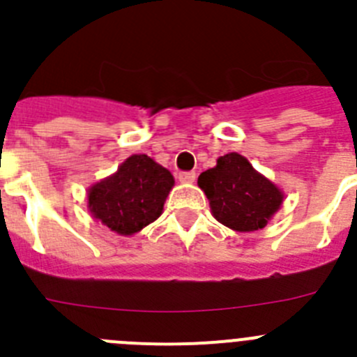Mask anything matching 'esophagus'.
Listing matches in <instances>:
<instances>
[{
    "label": "esophagus",
    "instance_id": "obj_1",
    "mask_svg": "<svg viewBox=\"0 0 357 357\" xmlns=\"http://www.w3.org/2000/svg\"><path fill=\"white\" fill-rule=\"evenodd\" d=\"M178 181L184 182V184H193V182L197 181V173H195V172L178 173Z\"/></svg>",
    "mask_w": 357,
    "mask_h": 357
}]
</instances>
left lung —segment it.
<instances>
[{"instance_id": "left-lung-1", "label": "left lung", "mask_w": 357, "mask_h": 357, "mask_svg": "<svg viewBox=\"0 0 357 357\" xmlns=\"http://www.w3.org/2000/svg\"><path fill=\"white\" fill-rule=\"evenodd\" d=\"M218 222L238 232L263 229L282 204L275 184L252 168L236 151L220 157L216 166L198 176Z\"/></svg>"}]
</instances>
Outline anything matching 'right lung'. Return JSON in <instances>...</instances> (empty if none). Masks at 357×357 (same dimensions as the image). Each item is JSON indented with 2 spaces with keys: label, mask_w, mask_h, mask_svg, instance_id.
<instances>
[{
  "label": "right lung",
  "mask_w": 357,
  "mask_h": 357,
  "mask_svg": "<svg viewBox=\"0 0 357 357\" xmlns=\"http://www.w3.org/2000/svg\"><path fill=\"white\" fill-rule=\"evenodd\" d=\"M175 181L148 155H132L118 172L89 189V211L121 236L139 232L160 216Z\"/></svg>",
  "instance_id": "1"
}]
</instances>
